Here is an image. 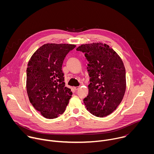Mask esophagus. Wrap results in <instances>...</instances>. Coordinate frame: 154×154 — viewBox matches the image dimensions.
<instances>
[{"label":"esophagus","instance_id":"esophagus-1","mask_svg":"<svg viewBox=\"0 0 154 154\" xmlns=\"http://www.w3.org/2000/svg\"><path fill=\"white\" fill-rule=\"evenodd\" d=\"M79 88V86H74V89L75 90H77Z\"/></svg>","mask_w":154,"mask_h":154}]
</instances>
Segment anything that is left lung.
<instances>
[{
	"label": "left lung",
	"mask_w": 154,
	"mask_h": 154,
	"mask_svg": "<svg viewBox=\"0 0 154 154\" xmlns=\"http://www.w3.org/2000/svg\"><path fill=\"white\" fill-rule=\"evenodd\" d=\"M76 50L85 53L90 76L88 94L83 100L87 110L97 117L111 114L121 102L126 88L123 62L106 44L82 45Z\"/></svg>",
	"instance_id": "left-lung-1"
}]
</instances>
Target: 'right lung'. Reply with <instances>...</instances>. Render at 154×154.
<instances>
[{
  "label": "right lung",
  "mask_w": 154,
  "mask_h": 154,
  "mask_svg": "<svg viewBox=\"0 0 154 154\" xmlns=\"http://www.w3.org/2000/svg\"><path fill=\"white\" fill-rule=\"evenodd\" d=\"M75 48L68 44H46L32 56L27 68V91L30 103L46 118L63 114L72 95L65 86L62 64Z\"/></svg>",
  "instance_id": "add662e5"
}]
</instances>
